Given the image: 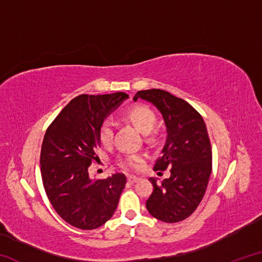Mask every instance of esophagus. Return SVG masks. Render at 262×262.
I'll return each instance as SVG.
<instances>
[{"label":"esophagus","instance_id":"esophagus-1","mask_svg":"<svg viewBox=\"0 0 262 262\" xmlns=\"http://www.w3.org/2000/svg\"><path fill=\"white\" fill-rule=\"evenodd\" d=\"M128 183L130 184H134V183H137V181L140 180L139 177H135V176H128Z\"/></svg>","mask_w":262,"mask_h":262}]
</instances>
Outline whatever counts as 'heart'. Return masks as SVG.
Here are the masks:
<instances>
[{
  "label": "heart",
  "instance_id": "b5f03b06",
  "mask_svg": "<svg viewBox=\"0 0 262 262\" xmlns=\"http://www.w3.org/2000/svg\"><path fill=\"white\" fill-rule=\"evenodd\" d=\"M123 118L128 122H130L136 129H139L142 134L147 135V140H155L154 135L150 136L152 129L156 126L157 118L151 108H149L145 105H136L134 107L127 110L123 113ZM114 135V123L110 119H106L100 123L98 136L101 143L104 145H110L113 141ZM144 162V157L142 155H126L120 158V166L125 170H139Z\"/></svg>",
  "mask_w": 262,
  "mask_h": 262
}]
</instances>
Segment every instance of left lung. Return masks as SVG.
Wrapping results in <instances>:
<instances>
[{"label":"left lung","mask_w":262,"mask_h":262,"mask_svg":"<svg viewBox=\"0 0 262 262\" xmlns=\"http://www.w3.org/2000/svg\"><path fill=\"white\" fill-rule=\"evenodd\" d=\"M137 99L151 103L163 115L167 136L154 168L171 172L161 184L149 179L154 192L145 206L155 219L177 223L196 209L210 178L212 154L206 123L187 101L161 89L137 91Z\"/></svg>","instance_id":"1"}]
</instances>
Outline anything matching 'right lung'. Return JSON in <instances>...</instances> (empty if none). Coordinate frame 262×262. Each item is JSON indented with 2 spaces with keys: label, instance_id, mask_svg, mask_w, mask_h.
Returning <instances> with one entry per match:
<instances>
[{
  "label": "right lung",
  "instance_id": "obj_1",
  "mask_svg": "<svg viewBox=\"0 0 262 262\" xmlns=\"http://www.w3.org/2000/svg\"><path fill=\"white\" fill-rule=\"evenodd\" d=\"M128 97L125 92L78 96L61 111L43 136V188L61 219L75 228H99L117 209L127 181L125 174L92 180L88 170L99 159L96 150L100 147V123Z\"/></svg>",
  "mask_w": 262,
  "mask_h": 262
}]
</instances>
